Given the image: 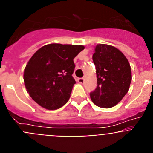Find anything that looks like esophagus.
Returning <instances> with one entry per match:
<instances>
[{
    "label": "esophagus",
    "mask_w": 153,
    "mask_h": 153,
    "mask_svg": "<svg viewBox=\"0 0 153 153\" xmlns=\"http://www.w3.org/2000/svg\"><path fill=\"white\" fill-rule=\"evenodd\" d=\"M77 80H78V83H84V78H79Z\"/></svg>",
    "instance_id": "obj_1"
}]
</instances>
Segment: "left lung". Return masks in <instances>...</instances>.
I'll return each instance as SVG.
<instances>
[{
  "mask_svg": "<svg viewBox=\"0 0 153 153\" xmlns=\"http://www.w3.org/2000/svg\"><path fill=\"white\" fill-rule=\"evenodd\" d=\"M97 69V87L90 93L96 106L111 108L116 106L129 91L132 71L129 61L117 47L99 44L93 55Z\"/></svg>",
  "mask_w": 153,
  "mask_h": 153,
  "instance_id": "8db88e82",
  "label": "left lung"
}]
</instances>
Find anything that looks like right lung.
<instances>
[{
	"label": "right lung",
	"mask_w": 153,
	"mask_h": 153,
	"mask_svg": "<svg viewBox=\"0 0 153 153\" xmlns=\"http://www.w3.org/2000/svg\"><path fill=\"white\" fill-rule=\"evenodd\" d=\"M83 45L50 44L40 47L24 68V81L30 97L41 107L57 109L67 103L74 85V59Z\"/></svg>",
	"instance_id": "1"
}]
</instances>
